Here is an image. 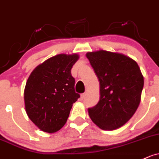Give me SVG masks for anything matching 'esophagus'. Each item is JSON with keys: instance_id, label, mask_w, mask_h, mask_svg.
<instances>
[{"instance_id": "obj_1", "label": "esophagus", "mask_w": 159, "mask_h": 159, "mask_svg": "<svg viewBox=\"0 0 159 159\" xmlns=\"http://www.w3.org/2000/svg\"><path fill=\"white\" fill-rule=\"evenodd\" d=\"M85 97H86V93H83V94H81V95H80V98H81L82 100L84 99Z\"/></svg>"}]
</instances>
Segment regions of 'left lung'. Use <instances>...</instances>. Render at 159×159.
<instances>
[{"instance_id":"left-lung-1","label":"left lung","mask_w":159,"mask_h":159,"mask_svg":"<svg viewBox=\"0 0 159 159\" xmlns=\"http://www.w3.org/2000/svg\"><path fill=\"white\" fill-rule=\"evenodd\" d=\"M87 58L98 76L100 99L88 109L94 124L104 130L122 127L139 105L144 80L137 63L120 53L99 50Z\"/></svg>"}]
</instances>
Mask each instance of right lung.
Wrapping results in <instances>:
<instances>
[{"instance_id": "right-lung-1", "label": "right lung", "mask_w": 159, "mask_h": 159, "mask_svg": "<svg viewBox=\"0 0 159 159\" xmlns=\"http://www.w3.org/2000/svg\"><path fill=\"white\" fill-rule=\"evenodd\" d=\"M77 54H61L34 69L24 90L27 115L41 130L55 133L64 127L73 104L80 95L75 92L72 66Z\"/></svg>"}]
</instances>
